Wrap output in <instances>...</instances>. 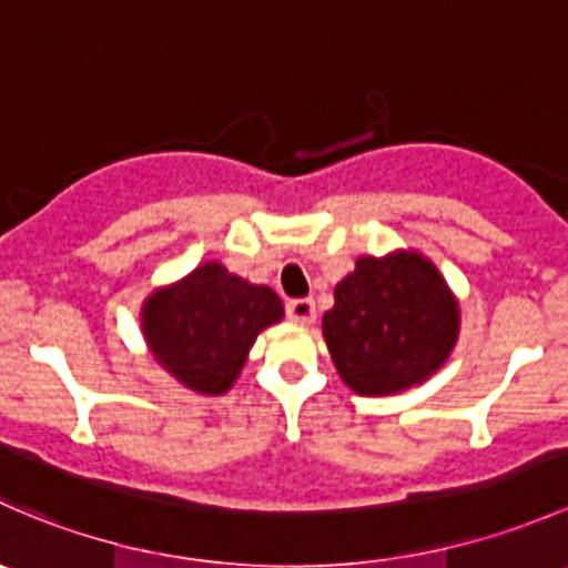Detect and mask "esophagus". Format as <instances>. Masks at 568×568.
Wrapping results in <instances>:
<instances>
[{"label":"esophagus","mask_w":568,"mask_h":568,"mask_svg":"<svg viewBox=\"0 0 568 568\" xmlns=\"http://www.w3.org/2000/svg\"><path fill=\"white\" fill-rule=\"evenodd\" d=\"M285 313H288V318L296 321V324H313V321H316V302L291 300L288 305H285Z\"/></svg>","instance_id":"esophagus-1"}]
</instances>
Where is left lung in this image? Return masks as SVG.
Returning a JSON list of instances; mask_svg holds the SVG:
<instances>
[{"instance_id": "left-lung-1", "label": "left lung", "mask_w": 568, "mask_h": 568, "mask_svg": "<svg viewBox=\"0 0 568 568\" xmlns=\"http://www.w3.org/2000/svg\"><path fill=\"white\" fill-rule=\"evenodd\" d=\"M459 335V307L417 252L359 257L324 313V341L341 379L359 395H390L426 382Z\"/></svg>"}]
</instances>
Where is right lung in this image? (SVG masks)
<instances>
[{
    "instance_id": "add662e5",
    "label": "right lung",
    "mask_w": 568,
    "mask_h": 568,
    "mask_svg": "<svg viewBox=\"0 0 568 568\" xmlns=\"http://www.w3.org/2000/svg\"><path fill=\"white\" fill-rule=\"evenodd\" d=\"M283 318V302L220 263H205L145 302L142 332L156 363L205 395L231 390L257 332Z\"/></svg>"
}]
</instances>
